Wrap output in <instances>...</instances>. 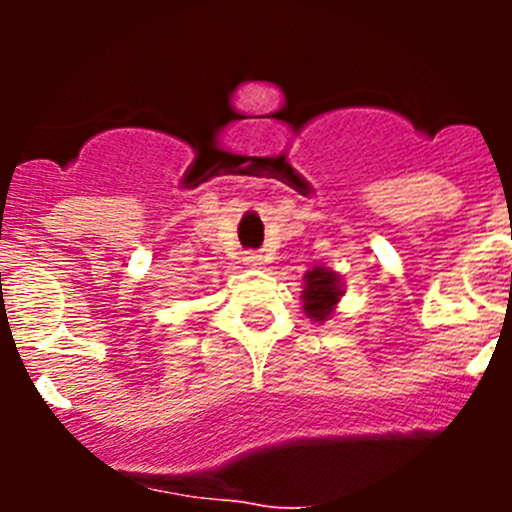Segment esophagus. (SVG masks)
Masks as SVG:
<instances>
[{
  "label": "esophagus",
  "instance_id": "esophagus-1",
  "mask_svg": "<svg viewBox=\"0 0 512 512\" xmlns=\"http://www.w3.org/2000/svg\"><path fill=\"white\" fill-rule=\"evenodd\" d=\"M243 261H246V266H251V269H259V266L264 264L259 253H246V256H243Z\"/></svg>",
  "mask_w": 512,
  "mask_h": 512
}]
</instances>
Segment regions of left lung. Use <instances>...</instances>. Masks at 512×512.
I'll use <instances>...</instances> for the list:
<instances>
[{"label":"left lung","instance_id":"left-lung-1","mask_svg":"<svg viewBox=\"0 0 512 512\" xmlns=\"http://www.w3.org/2000/svg\"><path fill=\"white\" fill-rule=\"evenodd\" d=\"M343 295L341 277L336 271L325 269V266H315L305 274V289H302V310L307 312V318L315 323H325L333 315L338 300Z\"/></svg>","mask_w":512,"mask_h":512}]
</instances>
